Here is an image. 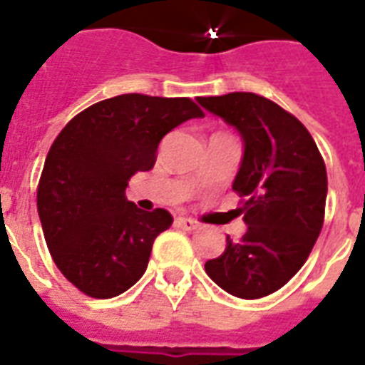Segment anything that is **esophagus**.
Returning <instances> with one entry per match:
<instances>
[{
    "mask_svg": "<svg viewBox=\"0 0 365 365\" xmlns=\"http://www.w3.org/2000/svg\"><path fill=\"white\" fill-rule=\"evenodd\" d=\"M176 225L183 231H195V229H199V223L191 220V217H178Z\"/></svg>",
    "mask_w": 365,
    "mask_h": 365,
    "instance_id": "esophagus-1",
    "label": "esophagus"
}]
</instances>
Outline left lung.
<instances>
[{
    "mask_svg": "<svg viewBox=\"0 0 365 365\" xmlns=\"http://www.w3.org/2000/svg\"><path fill=\"white\" fill-rule=\"evenodd\" d=\"M206 111L235 126L244 153L233 189L244 197L240 240L227 237L206 274L242 299L277 292L299 271L322 231L328 174L303 123L254 93L199 96Z\"/></svg>",
    "mask_w": 365,
    "mask_h": 365,
    "instance_id": "8db88e82",
    "label": "left lung"
}]
</instances>
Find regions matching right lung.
<instances>
[{"instance_id": "1", "label": "right lung", "mask_w": 365, "mask_h": 365, "mask_svg": "<svg viewBox=\"0 0 365 365\" xmlns=\"http://www.w3.org/2000/svg\"><path fill=\"white\" fill-rule=\"evenodd\" d=\"M205 117L189 98L121 94L76 115L48 149L37 187L43 235L60 272L83 294L110 299L142 278L165 208L140 210L125 189L151 170L165 134Z\"/></svg>"}]
</instances>
